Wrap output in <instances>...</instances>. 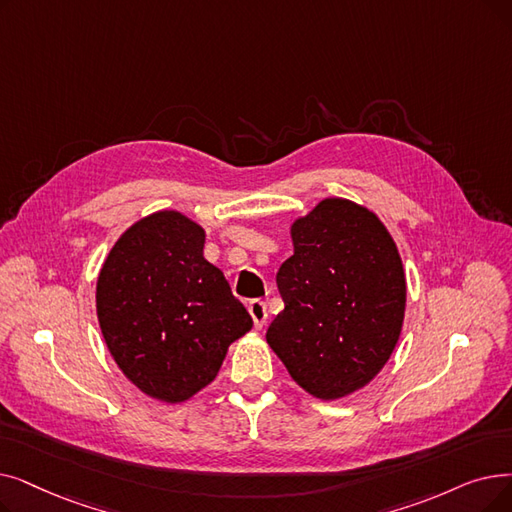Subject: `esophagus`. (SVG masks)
Segmentation results:
<instances>
[{
  "label": "esophagus",
  "instance_id": "esophagus-1",
  "mask_svg": "<svg viewBox=\"0 0 512 512\" xmlns=\"http://www.w3.org/2000/svg\"><path fill=\"white\" fill-rule=\"evenodd\" d=\"M249 314L255 322V328H261L265 324V320H268V305H265L259 299H255V301L249 303Z\"/></svg>",
  "mask_w": 512,
  "mask_h": 512
}]
</instances>
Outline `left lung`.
Segmentation results:
<instances>
[{
	"mask_svg": "<svg viewBox=\"0 0 512 512\" xmlns=\"http://www.w3.org/2000/svg\"><path fill=\"white\" fill-rule=\"evenodd\" d=\"M291 238L295 253L276 274L284 309L265 339L293 381L328 402L366 387L391 358L404 265L383 221L347 198H324Z\"/></svg>",
	"mask_w": 512,
	"mask_h": 512,
	"instance_id": "obj_1",
	"label": "left lung"
}]
</instances>
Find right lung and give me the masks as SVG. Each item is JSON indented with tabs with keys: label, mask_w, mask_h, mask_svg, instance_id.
I'll return each mask as SVG.
<instances>
[{
	"label": "right lung",
	"mask_w": 512,
	"mask_h": 512,
	"mask_svg": "<svg viewBox=\"0 0 512 512\" xmlns=\"http://www.w3.org/2000/svg\"><path fill=\"white\" fill-rule=\"evenodd\" d=\"M205 230L180 211L142 217L110 249L96 284L102 337L142 393L180 404L205 389L253 320L203 257Z\"/></svg>",
	"instance_id": "add662e5"
}]
</instances>
